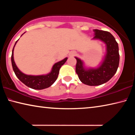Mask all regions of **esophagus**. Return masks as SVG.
I'll use <instances>...</instances> for the list:
<instances>
[{
    "instance_id": "esophagus-1",
    "label": "esophagus",
    "mask_w": 135,
    "mask_h": 135,
    "mask_svg": "<svg viewBox=\"0 0 135 135\" xmlns=\"http://www.w3.org/2000/svg\"><path fill=\"white\" fill-rule=\"evenodd\" d=\"M75 55H76V52H72V53H70V56H73Z\"/></svg>"
}]
</instances>
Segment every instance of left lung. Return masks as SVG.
Instances as JSON below:
<instances>
[{
  "instance_id": "left-lung-1",
  "label": "left lung",
  "mask_w": 135,
  "mask_h": 135,
  "mask_svg": "<svg viewBox=\"0 0 135 135\" xmlns=\"http://www.w3.org/2000/svg\"><path fill=\"white\" fill-rule=\"evenodd\" d=\"M94 39H99L106 44V55L102 65L97 68L85 69L80 59L75 57L76 72L80 80L85 85L97 86L103 84L114 76L119 65L118 45L112 34L108 31L95 29Z\"/></svg>"
}]
</instances>
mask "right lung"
I'll list each match as a JSON object with an SVG mask.
<instances>
[{"instance_id": "right-lung-1", "label": "right lung", "mask_w": 135, "mask_h": 135, "mask_svg": "<svg viewBox=\"0 0 135 135\" xmlns=\"http://www.w3.org/2000/svg\"><path fill=\"white\" fill-rule=\"evenodd\" d=\"M15 43L14 48L17 42ZM14 48L12 51L11 55V62L13 70L16 74V76L20 80L21 82H23L25 85L28 86L31 88L34 89H43L47 88L50 86L53 83H54L57 78L58 76L59 69L61 66L64 65L66 61L67 60V57H66L62 61L58 62L53 66L52 71L50 73L47 74V75H41V76H31L26 75L22 72H21L17 65L15 64L13 53H14Z\"/></svg>"}]
</instances>
